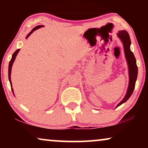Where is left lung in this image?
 <instances>
[{"instance_id":"left-lung-1","label":"left lung","mask_w":148,"mask_h":148,"mask_svg":"<svg viewBox=\"0 0 148 148\" xmlns=\"http://www.w3.org/2000/svg\"><path fill=\"white\" fill-rule=\"evenodd\" d=\"M117 35L121 40H122L123 46H124V50L125 56H126V59L127 60V63L129 66V84L128 90L126 94V96L123 98V100L119 103L116 106V108L120 106L123 103L126 102L128 99L130 98L131 95H132L133 90H134L135 86V82H136L137 77V66L136 64V59H135L134 54L130 49L131 45V40L129 37V34L127 33V31H120L117 34Z\"/></svg>"}]
</instances>
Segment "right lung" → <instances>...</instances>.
<instances>
[{"instance_id": "obj_1", "label": "right lung", "mask_w": 148, "mask_h": 148, "mask_svg": "<svg viewBox=\"0 0 148 148\" xmlns=\"http://www.w3.org/2000/svg\"><path fill=\"white\" fill-rule=\"evenodd\" d=\"M41 27H42V25H38V26H36V27H35L32 30V32H30V33L28 34V35L27 36V37H26V38H27L28 37H29V36L31 35L32 34V33L33 32H34L35 31V30H36L37 29H39V28H40ZM20 50V49H17V50H16V51L14 52V53L13 54V55H12V58H11V60H10V62H9V82H10V84H11V90H12V92H13V88H12V84H11V68H12V65H13V62H14V60H15V57H16V56H17V54H18V52H19V51Z\"/></svg>"}]
</instances>
